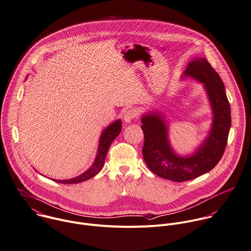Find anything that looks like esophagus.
I'll use <instances>...</instances> for the list:
<instances>
[{"mask_svg": "<svg viewBox=\"0 0 251 251\" xmlns=\"http://www.w3.org/2000/svg\"><path fill=\"white\" fill-rule=\"evenodd\" d=\"M136 112L135 111H133V110H128V111H126V113H125V115H124V121L126 122V123H130L133 119H135L136 118Z\"/></svg>", "mask_w": 251, "mask_h": 251, "instance_id": "esophagus-1", "label": "esophagus"}]
</instances>
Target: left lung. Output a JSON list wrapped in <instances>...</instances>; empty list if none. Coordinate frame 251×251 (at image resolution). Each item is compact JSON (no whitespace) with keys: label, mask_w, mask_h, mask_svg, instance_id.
<instances>
[{"label":"left lung","mask_w":251,"mask_h":251,"mask_svg":"<svg viewBox=\"0 0 251 251\" xmlns=\"http://www.w3.org/2000/svg\"><path fill=\"white\" fill-rule=\"evenodd\" d=\"M182 77L203 83L213 111V122L203 143L188 156H178L168 138V126L158 113L141 118L144 133L142 154L147 167L155 175L176 182L195 178L211 171L221 160L230 127V107L220 75L205 58L189 62Z\"/></svg>","instance_id":"obj_1"}]
</instances>
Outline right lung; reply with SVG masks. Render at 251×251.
Instances as JSON below:
<instances>
[{
	"instance_id": "add662e5",
	"label": "right lung",
	"mask_w": 251,
	"mask_h": 251,
	"mask_svg": "<svg viewBox=\"0 0 251 251\" xmlns=\"http://www.w3.org/2000/svg\"><path fill=\"white\" fill-rule=\"evenodd\" d=\"M121 130H122V121L121 120H117L116 122H114L113 124L108 126L104 129V131L102 132V134L100 136V141H99V145H98V152H97L95 161L92 164V166L86 172H84L80 176H75L74 178L63 179V180L62 179H53V180L56 181V182H59V183L73 184V183L82 182V181L87 180V179L93 177L94 176H96L101 171V169L103 168L105 158L107 156V152L110 148V145L115 140V138L120 134Z\"/></svg>"
}]
</instances>
